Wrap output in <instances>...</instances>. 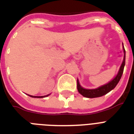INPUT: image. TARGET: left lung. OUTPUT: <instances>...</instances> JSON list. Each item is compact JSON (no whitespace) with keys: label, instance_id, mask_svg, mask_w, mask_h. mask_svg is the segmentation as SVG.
Returning a JSON list of instances; mask_svg holds the SVG:
<instances>
[{"label":"left lung","instance_id":"obj_1","mask_svg":"<svg viewBox=\"0 0 134 134\" xmlns=\"http://www.w3.org/2000/svg\"><path fill=\"white\" fill-rule=\"evenodd\" d=\"M123 49H124V59H123V62L122 63V65L120 66L119 72L118 74V75L113 79L110 81L108 83L104 85V86H101L99 88H97V89H92V90H88L84 89L80 86L79 81L77 80V89L78 91L81 94L85 97L88 98H95V97H99L102 96L106 94L108 92L112 90L113 89H114L115 88V86H117V84L118 83V82L120 81L122 75L123 74V71H124V67L125 65V49L123 46Z\"/></svg>","mask_w":134,"mask_h":134}]
</instances>
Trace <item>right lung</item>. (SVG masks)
<instances>
[{"mask_svg": "<svg viewBox=\"0 0 134 134\" xmlns=\"http://www.w3.org/2000/svg\"><path fill=\"white\" fill-rule=\"evenodd\" d=\"M30 97H37V98H42L44 97H45V96H42V97H36V96H32V95H29ZM46 96H48V95H46Z\"/></svg>", "mask_w": 134, "mask_h": 134, "instance_id": "add662e5", "label": "right lung"}]
</instances>
